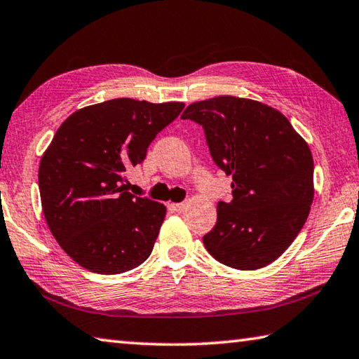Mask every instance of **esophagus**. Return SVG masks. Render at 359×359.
Returning a JSON list of instances; mask_svg holds the SVG:
<instances>
[{
    "mask_svg": "<svg viewBox=\"0 0 359 359\" xmlns=\"http://www.w3.org/2000/svg\"><path fill=\"white\" fill-rule=\"evenodd\" d=\"M185 208H187V203H177V204L171 203V204H169V209L174 210V212H184Z\"/></svg>",
    "mask_w": 359,
    "mask_h": 359,
    "instance_id": "1",
    "label": "esophagus"
}]
</instances>
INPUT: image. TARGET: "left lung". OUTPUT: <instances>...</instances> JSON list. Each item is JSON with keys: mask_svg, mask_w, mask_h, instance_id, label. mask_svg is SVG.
Masks as SVG:
<instances>
[{"mask_svg": "<svg viewBox=\"0 0 359 359\" xmlns=\"http://www.w3.org/2000/svg\"><path fill=\"white\" fill-rule=\"evenodd\" d=\"M182 118L203 126L212 160L233 177V199L218 203L204 247L234 269L271 264L311 212L313 160L307 142L283 114L236 96L193 102Z\"/></svg>", "mask_w": 359, "mask_h": 359, "instance_id": "8db88e82", "label": "left lung"}]
</instances>
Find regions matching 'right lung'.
<instances>
[{"label":"right lung","mask_w":359,"mask_h":359,"mask_svg":"<svg viewBox=\"0 0 359 359\" xmlns=\"http://www.w3.org/2000/svg\"><path fill=\"white\" fill-rule=\"evenodd\" d=\"M184 107L109 100L79 109L57 130L39 165L42 212L79 266L114 276L150 257L166 208L126 191L125 172L141 165L151 141Z\"/></svg>","instance_id":"obj_1"}]
</instances>
